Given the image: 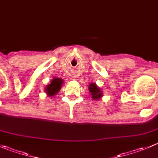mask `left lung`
Returning <instances> with one entry per match:
<instances>
[{"label": "left lung", "mask_w": 158, "mask_h": 158, "mask_svg": "<svg viewBox=\"0 0 158 158\" xmlns=\"http://www.w3.org/2000/svg\"><path fill=\"white\" fill-rule=\"evenodd\" d=\"M89 90L91 93L92 97L93 98V99H99L102 96V92L96 86L95 83L90 84L89 87Z\"/></svg>", "instance_id": "left-lung-1"}]
</instances>
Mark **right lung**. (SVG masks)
<instances>
[{
	"instance_id": "right-lung-1",
	"label": "right lung",
	"mask_w": 158,
	"mask_h": 158,
	"mask_svg": "<svg viewBox=\"0 0 158 158\" xmlns=\"http://www.w3.org/2000/svg\"><path fill=\"white\" fill-rule=\"evenodd\" d=\"M63 83V81L61 79L58 78H54V79L52 80L51 83L49 85H48L45 88V91L48 93V96H52L56 95L58 92L60 90L61 86H62V84Z\"/></svg>"
}]
</instances>
